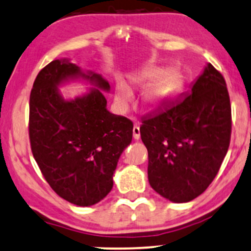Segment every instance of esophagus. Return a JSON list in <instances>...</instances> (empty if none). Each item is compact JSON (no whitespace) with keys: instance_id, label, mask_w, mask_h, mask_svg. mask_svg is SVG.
I'll return each instance as SVG.
<instances>
[{"instance_id":"34e87169","label":"esophagus","mask_w":251,"mask_h":251,"mask_svg":"<svg viewBox=\"0 0 251 251\" xmlns=\"http://www.w3.org/2000/svg\"><path fill=\"white\" fill-rule=\"evenodd\" d=\"M132 136H134L135 140H140L141 137V131H140V126H135L134 128H132Z\"/></svg>"}]
</instances>
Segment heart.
<instances>
[{"label": "heart", "mask_w": 251, "mask_h": 251, "mask_svg": "<svg viewBox=\"0 0 251 251\" xmlns=\"http://www.w3.org/2000/svg\"><path fill=\"white\" fill-rule=\"evenodd\" d=\"M156 79L147 88L144 99L151 105H160L173 94L179 82V75L176 70L169 69L163 73L161 69H148L138 73L132 77V82L136 85L149 83L152 79ZM117 101L121 104H126L131 99V91L125 84H120L116 91Z\"/></svg>", "instance_id": "obj_1"}]
</instances>
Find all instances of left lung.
Masks as SVG:
<instances>
[{
    "label": "left lung",
    "instance_id": "left-lung-1",
    "mask_svg": "<svg viewBox=\"0 0 251 251\" xmlns=\"http://www.w3.org/2000/svg\"><path fill=\"white\" fill-rule=\"evenodd\" d=\"M140 131L152 189L176 203L201 195L230 144L231 104L222 74L209 63L189 93L142 120Z\"/></svg>",
    "mask_w": 251,
    "mask_h": 251
}]
</instances>
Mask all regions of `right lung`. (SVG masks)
I'll list each match as a JSON object with an SVG mask.
<instances>
[{"instance_id": "add662e5", "label": "right lung", "mask_w": 251, "mask_h": 251, "mask_svg": "<svg viewBox=\"0 0 251 251\" xmlns=\"http://www.w3.org/2000/svg\"><path fill=\"white\" fill-rule=\"evenodd\" d=\"M90 79L109 90L101 75L83 74L76 64L55 60L38 73L29 101V140L43 177L66 201L89 207L113 188L122 151L132 138V122L107 110L99 89L64 101L57 85L68 78Z\"/></svg>"}]
</instances>
